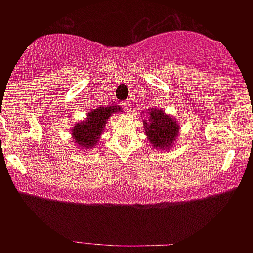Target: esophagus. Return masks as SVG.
Wrapping results in <instances>:
<instances>
[{"label": "esophagus", "instance_id": "obj_1", "mask_svg": "<svg viewBox=\"0 0 253 253\" xmlns=\"http://www.w3.org/2000/svg\"><path fill=\"white\" fill-rule=\"evenodd\" d=\"M123 106L125 107V109L127 110V112H130V107H132V103H130V101H125V102L123 103Z\"/></svg>", "mask_w": 253, "mask_h": 253}]
</instances>
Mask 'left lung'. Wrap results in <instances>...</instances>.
Returning a JSON list of instances; mask_svg holds the SVG:
<instances>
[{"mask_svg":"<svg viewBox=\"0 0 253 253\" xmlns=\"http://www.w3.org/2000/svg\"><path fill=\"white\" fill-rule=\"evenodd\" d=\"M147 120H144V128L147 140L157 149L168 150L176 143L179 133L178 123L163 110L152 108L147 112Z\"/></svg>","mask_w":253,"mask_h":253,"instance_id":"left-lung-1","label":"left lung"}]
</instances>
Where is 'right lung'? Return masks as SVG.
Here are the masks:
<instances>
[{"mask_svg":"<svg viewBox=\"0 0 253 253\" xmlns=\"http://www.w3.org/2000/svg\"><path fill=\"white\" fill-rule=\"evenodd\" d=\"M121 107L113 106L98 107L96 109L90 110L88 117L84 121L75 125L72 128V138L75 143L83 149H92L97 144L98 138L102 134L107 120L115 112H120Z\"/></svg>","mask_w":253,"mask_h":253,"instance_id":"add662e5","label":"right lung"}]
</instances>
